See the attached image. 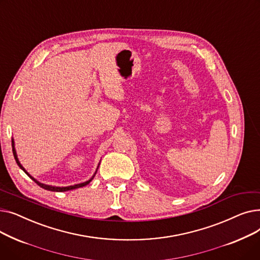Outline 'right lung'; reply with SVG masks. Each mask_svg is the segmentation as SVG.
Returning a JSON list of instances; mask_svg holds the SVG:
<instances>
[{
	"mask_svg": "<svg viewBox=\"0 0 260 260\" xmlns=\"http://www.w3.org/2000/svg\"><path fill=\"white\" fill-rule=\"evenodd\" d=\"M11 143H12V153H13V156H15V159H16V162L18 163V166L20 167V169L21 170H23L24 171V173L28 176V177H30V178L39 185V186H41L42 188H44V189H47V190H51V192H66V190H71V189H75V188H79V187H82V186H85V185H87L92 179H93V177H94V175L97 174V171H98V168H99V166H100V162H99V165H98V167H97V170H95V172H94V174L92 175V177L90 179H88L87 181H84V182H81V183H78V184H74V185H68V186H53V185H49V184H44V183H42V182H40V181H38L36 178H34V177L29 174V173H27V171L23 168V166L21 165L20 163V161H19V158H18V155H17V152H16V148H15V141H13V139L11 140Z\"/></svg>",
	"mask_w": 260,
	"mask_h": 260,
	"instance_id": "right-lung-1",
	"label": "right lung"
}]
</instances>
